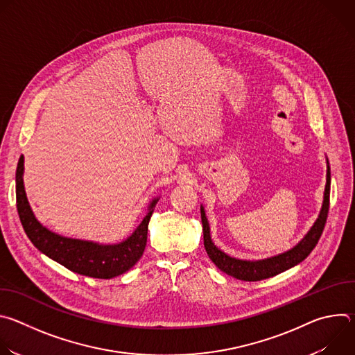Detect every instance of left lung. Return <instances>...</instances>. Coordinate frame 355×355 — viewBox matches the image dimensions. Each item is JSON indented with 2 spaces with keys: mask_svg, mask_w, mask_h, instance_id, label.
<instances>
[{
  "mask_svg": "<svg viewBox=\"0 0 355 355\" xmlns=\"http://www.w3.org/2000/svg\"><path fill=\"white\" fill-rule=\"evenodd\" d=\"M329 207H330V168H327V180H326V189H324V200H323V207L320 211V215L313 225V227L309 230V233L305 236L297 245H295L292 250L284 252V254L267 259V260H260V261H244V260H237L233 259L227 254H225L223 251H220L211 240V233H209V225L208 219L205 216L204 208H200V219H202V229H204V244L205 250L208 252L209 259L215 263V266L226 272L227 275H232L237 279L241 281H261L266 278H271L274 275H278L296 264L302 263L305 260L312 250L316 247L326 220L329 215Z\"/></svg>",
  "mask_w": 355,
  "mask_h": 355,
  "instance_id": "obj_1",
  "label": "left lung"
}]
</instances>
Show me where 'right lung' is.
<instances>
[{"label":"right lung","mask_w":355,"mask_h":355,"mask_svg":"<svg viewBox=\"0 0 355 355\" xmlns=\"http://www.w3.org/2000/svg\"><path fill=\"white\" fill-rule=\"evenodd\" d=\"M24 157L17 167V209L24 230L33 245L49 259L58 261L73 272L101 279H111L130 270L141 257L146 241L148 220L159 199L151 202L147 215L135 233L119 244L99 245L92 241L62 237L49 232L33 216L24 189Z\"/></svg>","instance_id":"right-lung-1"}]
</instances>
